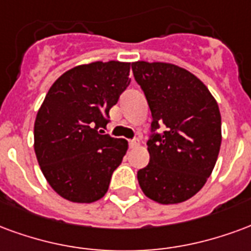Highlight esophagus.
<instances>
[{
	"instance_id": "obj_1",
	"label": "esophagus",
	"mask_w": 251,
	"mask_h": 251,
	"mask_svg": "<svg viewBox=\"0 0 251 251\" xmlns=\"http://www.w3.org/2000/svg\"><path fill=\"white\" fill-rule=\"evenodd\" d=\"M128 144H129V147L131 148L139 147V139H136V138L131 139V140H128Z\"/></svg>"
}]
</instances>
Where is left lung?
<instances>
[{
  "mask_svg": "<svg viewBox=\"0 0 251 251\" xmlns=\"http://www.w3.org/2000/svg\"><path fill=\"white\" fill-rule=\"evenodd\" d=\"M151 109L150 163L138 171L146 197L162 204L187 201L204 186L222 142L218 104L193 73L168 63H132ZM160 124L166 126L156 132Z\"/></svg>",
  "mask_w": 251,
  "mask_h": 251,
  "instance_id": "1",
  "label": "left lung"
}]
</instances>
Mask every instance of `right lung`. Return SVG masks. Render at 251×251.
I'll list each match as a JSON object with an SVG mask.
<instances>
[{"instance_id":"right-lung-1","label":"right lung","mask_w":251,"mask_h":251,"mask_svg":"<svg viewBox=\"0 0 251 251\" xmlns=\"http://www.w3.org/2000/svg\"><path fill=\"white\" fill-rule=\"evenodd\" d=\"M131 63L78 65L53 83L34 122V152L50 187L67 201L103 198L127 140L104 135L109 109L131 83Z\"/></svg>"}]
</instances>
